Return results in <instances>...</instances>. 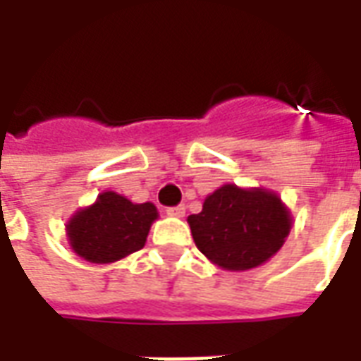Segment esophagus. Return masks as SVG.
<instances>
[{"label": "esophagus", "mask_w": 361, "mask_h": 361, "mask_svg": "<svg viewBox=\"0 0 361 361\" xmlns=\"http://www.w3.org/2000/svg\"><path fill=\"white\" fill-rule=\"evenodd\" d=\"M166 212H168L170 216H178V219H181V216L185 214V204H176V207H168V209H166Z\"/></svg>", "instance_id": "1"}]
</instances>
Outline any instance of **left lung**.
Returning a JSON list of instances; mask_svg holds the SVG:
<instances>
[{"mask_svg": "<svg viewBox=\"0 0 361 361\" xmlns=\"http://www.w3.org/2000/svg\"><path fill=\"white\" fill-rule=\"evenodd\" d=\"M199 251L228 271H247L271 259L290 232V214L265 189L224 185L188 219Z\"/></svg>", "mask_w": 361, "mask_h": 361, "instance_id": "8db88e82", "label": "left lung"}]
</instances>
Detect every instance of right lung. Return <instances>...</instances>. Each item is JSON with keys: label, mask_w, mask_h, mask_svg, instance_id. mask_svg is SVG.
<instances>
[{"label": "right lung", "mask_w": 361, "mask_h": 361, "mask_svg": "<svg viewBox=\"0 0 361 361\" xmlns=\"http://www.w3.org/2000/svg\"><path fill=\"white\" fill-rule=\"evenodd\" d=\"M157 216L152 203L135 204L114 191H106L92 207L69 220L67 234L77 255L90 263H111L142 250Z\"/></svg>", "instance_id": "add662e5"}]
</instances>
